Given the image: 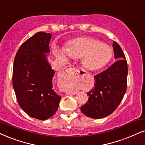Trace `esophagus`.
Wrapping results in <instances>:
<instances>
[{"mask_svg": "<svg viewBox=\"0 0 145 145\" xmlns=\"http://www.w3.org/2000/svg\"><path fill=\"white\" fill-rule=\"evenodd\" d=\"M77 71L78 69L74 67H73V66H69V67L65 68V69L62 70V72L64 74H69V73H71V74H74V73L75 74Z\"/></svg>", "mask_w": 145, "mask_h": 145, "instance_id": "1", "label": "esophagus"}]
</instances>
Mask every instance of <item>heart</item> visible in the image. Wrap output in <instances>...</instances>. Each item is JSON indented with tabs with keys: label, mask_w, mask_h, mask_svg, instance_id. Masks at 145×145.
Returning a JSON list of instances; mask_svg holds the SVG:
<instances>
[{
	"label": "heart",
	"mask_w": 145,
	"mask_h": 145,
	"mask_svg": "<svg viewBox=\"0 0 145 145\" xmlns=\"http://www.w3.org/2000/svg\"><path fill=\"white\" fill-rule=\"evenodd\" d=\"M55 54L63 60L69 57L78 59L82 58V64L89 71L102 69L110 61L112 50L107 44L91 37H80L70 41L64 49H57Z\"/></svg>",
	"instance_id": "heart-1"
}]
</instances>
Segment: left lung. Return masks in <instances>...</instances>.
<instances>
[{
	"instance_id": "8db88e82",
	"label": "left lung",
	"mask_w": 145,
	"mask_h": 145,
	"mask_svg": "<svg viewBox=\"0 0 145 145\" xmlns=\"http://www.w3.org/2000/svg\"><path fill=\"white\" fill-rule=\"evenodd\" d=\"M116 62L103 72L94 76V87L87 93L89 99L81 107L86 116L94 119L105 118L113 113L124 97L127 88L128 65L122 48L113 43Z\"/></svg>"
}]
</instances>
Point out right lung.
Instances as JSON below:
<instances>
[{
    "label": "right lung",
    "mask_w": 145,
    "mask_h": 145,
    "mask_svg": "<svg viewBox=\"0 0 145 145\" xmlns=\"http://www.w3.org/2000/svg\"><path fill=\"white\" fill-rule=\"evenodd\" d=\"M51 33L37 32L20 46L15 57L12 85L19 106L35 119L46 120L58 110L61 96L52 89L55 71L45 53Z\"/></svg>",
    "instance_id": "right-lung-1"
}]
</instances>
